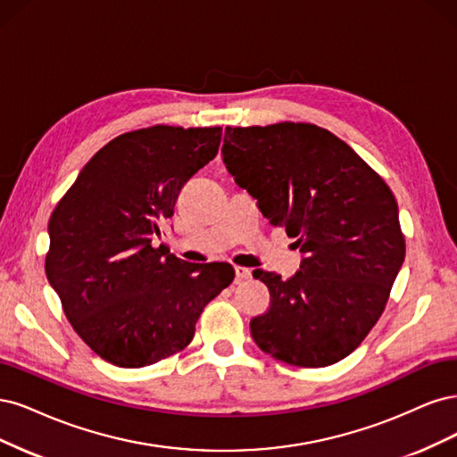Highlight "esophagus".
Wrapping results in <instances>:
<instances>
[{"label": "esophagus", "instance_id": "34e87169", "mask_svg": "<svg viewBox=\"0 0 457 457\" xmlns=\"http://www.w3.org/2000/svg\"><path fill=\"white\" fill-rule=\"evenodd\" d=\"M250 270L248 268H241V266H235V281L241 283V281H246V278H250Z\"/></svg>", "mask_w": 457, "mask_h": 457}]
</instances>
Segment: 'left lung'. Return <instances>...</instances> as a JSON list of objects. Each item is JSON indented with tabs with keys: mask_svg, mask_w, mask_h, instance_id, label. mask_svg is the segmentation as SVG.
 <instances>
[{
	"mask_svg": "<svg viewBox=\"0 0 457 457\" xmlns=\"http://www.w3.org/2000/svg\"><path fill=\"white\" fill-rule=\"evenodd\" d=\"M224 163L302 253L283 281L254 277L271 303L250 320L268 355L319 368L355 351L384 313L404 262L399 207L387 184L327 129L309 123L226 127Z\"/></svg>",
	"mask_w": 457,
	"mask_h": 457,
	"instance_id": "8db88e82",
	"label": "left lung"
}]
</instances>
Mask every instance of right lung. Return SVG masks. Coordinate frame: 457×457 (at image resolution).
I'll use <instances>...</instances> for the list:
<instances>
[{"label": "right lung", "instance_id": "right-lung-1", "mask_svg": "<svg viewBox=\"0 0 457 457\" xmlns=\"http://www.w3.org/2000/svg\"><path fill=\"white\" fill-rule=\"evenodd\" d=\"M222 129L155 125L108 142L49 220L46 273L73 330L96 355L140 368L184 349L226 262L189 263L154 241L182 186L218 154Z\"/></svg>", "mask_w": 457, "mask_h": 457}]
</instances>
